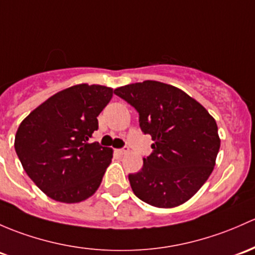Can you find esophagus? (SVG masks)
<instances>
[{"mask_svg": "<svg viewBox=\"0 0 255 255\" xmlns=\"http://www.w3.org/2000/svg\"><path fill=\"white\" fill-rule=\"evenodd\" d=\"M117 151L120 152V154H127L128 151H129V148H128V146H123V148H121V149H119L117 150Z\"/></svg>", "mask_w": 255, "mask_h": 255, "instance_id": "esophagus-1", "label": "esophagus"}]
</instances>
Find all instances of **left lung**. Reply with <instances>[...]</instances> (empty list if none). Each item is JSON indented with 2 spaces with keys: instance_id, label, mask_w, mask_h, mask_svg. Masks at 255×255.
Segmentation results:
<instances>
[{
  "instance_id": "8db88e82",
  "label": "left lung",
  "mask_w": 255,
  "mask_h": 255,
  "mask_svg": "<svg viewBox=\"0 0 255 255\" xmlns=\"http://www.w3.org/2000/svg\"><path fill=\"white\" fill-rule=\"evenodd\" d=\"M115 94L139 114V127L150 134L152 152L129 173L132 191L146 204H183L211 175L220 149L215 120L178 88L156 80L125 85Z\"/></svg>"
}]
</instances>
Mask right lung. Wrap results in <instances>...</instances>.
I'll return each instance as SVG.
<instances>
[{
    "label": "right lung",
    "instance_id": "add662e5",
    "mask_svg": "<svg viewBox=\"0 0 255 255\" xmlns=\"http://www.w3.org/2000/svg\"><path fill=\"white\" fill-rule=\"evenodd\" d=\"M114 90L79 84L55 94L20 123L14 149L26 175L51 199L78 203L99 188L112 149L90 143Z\"/></svg>",
    "mask_w": 255,
    "mask_h": 255
}]
</instances>
